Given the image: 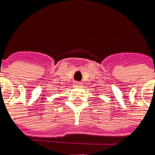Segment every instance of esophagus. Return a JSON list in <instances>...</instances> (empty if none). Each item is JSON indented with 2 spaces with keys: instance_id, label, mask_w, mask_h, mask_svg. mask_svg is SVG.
Listing matches in <instances>:
<instances>
[{
  "instance_id": "34e87169",
  "label": "esophagus",
  "mask_w": 155,
  "mask_h": 155,
  "mask_svg": "<svg viewBox=\"0 0 155 155\" xmlns=\"http://www.w3.org/2000/svg\"><path fill=\"white\" fill-rule=\"evenodd\" d=\"M81 82H80V81H75L74 82V86H81Z\"/></svg>"
}]
</instances>
